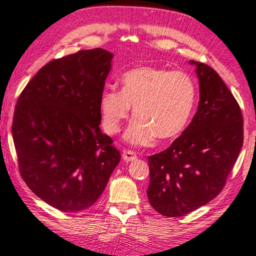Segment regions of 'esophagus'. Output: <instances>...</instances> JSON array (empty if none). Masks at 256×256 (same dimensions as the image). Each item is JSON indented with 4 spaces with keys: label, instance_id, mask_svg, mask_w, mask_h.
Listing matches in <instances>:
<instances>
[{
    "label": "esophagus",
    "instance_id": "34e87169",
    "mask_svg": "<svg viewBox=\"0 0 256 256\" xmlns=\"http://www.w3.org/2000/svg\"><path fill=\"white\" fill-rule=\"evenodd\" d=\"M122 157H123L124 162H134V160H136L138 154L132 150H124Z\"/></svg>",
    "mask_w": 256,
    "mask_h": 256
}]
</instances>
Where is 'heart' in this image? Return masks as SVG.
I'll use <instances>...</instances> for the list:
<instances>
[{"instance_id": "1", "label": "heart", "mask_w": 256, "mask_h": 256, "mask_svg": "<svg viewBox=\"0 0 256 256\" xmlns=\"http://www.w3.org/2000/svg\"><path fill=\"white\" fill-rule=\"evenodd\" d=\"M122 92H104L99 107L105 131L120 132L130 118L131 106L138 120L130 125L125 138L133 144H150L154 136L170 140L183 131L196 100V82L183 71L157 66L133 68L122 76Z\"/></svg>"}]
</instances>
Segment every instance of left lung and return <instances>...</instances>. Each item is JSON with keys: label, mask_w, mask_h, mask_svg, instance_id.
Masks as SVG:
<instances>
[{"label": "left lung", "mask_w": 256, "mask_h": 256, "mask_svg": "<svg viewBox=\"0 0 256 256\" xmlns=\"http://www.w3.org/2000/svg\"><path fill=\"white\" fill-rule=\"evenodd\" d=\"M196 66L200 102L192 122L170 148L148 157L151 206L164 216L193 212L226 185L244 141L240 107L214 68Z\"/></svg>", "instance_id": "left-lung-1"}]
</instances>
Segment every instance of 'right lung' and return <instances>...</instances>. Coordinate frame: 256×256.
I'll return each mask as SVG.
<instances>
[{
  "label": "right lung",
  "instance_id": "add662e5",
  "mask_svg": "<svg viewBox=\"0 0 256 256\" xmlns=\"http://www.w3.org/2000/svg\"><path fill=\"white\" fill-rule=\"evenodd\" d=\"M112 54L79 50L50 60L20 94L12 123L20 175L47 204L88 209L120 160L100 132L99 100Z\"/></svg>",
  "mask_w": 256,
  "mask_h": 256
}]
</instances>
